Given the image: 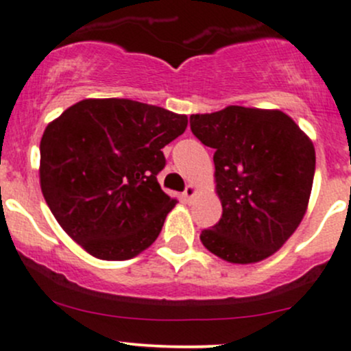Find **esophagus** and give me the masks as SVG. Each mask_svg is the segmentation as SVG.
Listing matches in <instances>:
<instances>
[{
  "label": "esophagus",
  "mask_w": 351,
  "mask_h": 351,
  "mask_svg": "<svg viewBox=\"0 0 351 351\" xmlns=\"http://www.w3.org/2000/svg\"><path fill=\"white\" fill-rule=\"evenodd\" d=\"M194 194H196V187L191 186V184H189V186H186V189H184L182 196H184V199H186V201H191V199H193Z\"/></svg>",
  "instance_id": "esophagus-1"
}]
</instances>
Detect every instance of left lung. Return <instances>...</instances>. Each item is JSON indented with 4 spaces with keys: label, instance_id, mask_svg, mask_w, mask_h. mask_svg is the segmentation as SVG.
<instances>
[{
    "label": "left lung",
    "instance_id": "left-lung-1",
    "mask_svg": "<svg viewBox=\"0 0 351 351\" xmlns=\"http://www.w3.org/2000/svg\"><path fill=\"white\" fill-rule=\"evenodd\" d=\"M191 132L215 149L221 219L201 233L211 254L255 263L276 254L308 209L316 154L294 120L279 110L228 106L193 114Z\"/></svg>",
    "mask_w": 351,
    "mask_h": 351
}]
</instances>
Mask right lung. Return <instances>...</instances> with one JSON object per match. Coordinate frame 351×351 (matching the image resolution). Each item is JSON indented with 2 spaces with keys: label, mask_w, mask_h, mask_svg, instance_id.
<instances>
[{
  "label": "right lung",
  "mask_w": 351,
  "mask_h": 351,
  "mask_svg": "<svg viewBox=\"0 0 351 351\" xmlns=\"http://www.w3.org/2000/svg\"><path fill=\"white\" fill-rule=\"evenodd\" d=\"M187 117L132 99H82L49 123L40 142V187L64 231L101 260L149 248L176 199L157 174Z\"/></svg>",
  "instance_id": "1"
}]
</instances>
